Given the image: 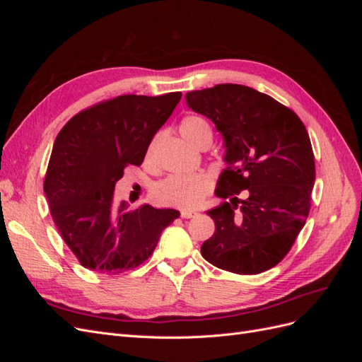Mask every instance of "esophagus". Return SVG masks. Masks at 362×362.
<instances>
[{
  "instance_id": "esophagus-1",
  "label": "esophagus",
  "mask_w": 362,
  "mask_h": 362,
  "mask_svg": "<svg viewBox=\"0 0 362 362\" xmlns=\"http://www.w3.org/2000/svg\"><path fill=\"white\" fill-rule=\"evenodd\" d=\"M196 214H198V213L190 211V210H182V211H181V217H182V218H190V217H194Z\"/></svg>"
}]
</instances>
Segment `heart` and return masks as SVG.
I'll list each match as a JSON object with an SVG mask.
<instances>
[{
    "mask_svg": "<svg viewBox=\"0 0 362 362\" xmlns=\"http://www.w3.org/2000/svg\"><path fill=\"white\" fill-rule=\"evenodd\" d=\"M181 134L190 145L202 137H211V127L201 116H189L182 119ZM211 178L206 173H187V175H172L166 180L158 182L154 189L156 199L163 205L194 208L198 206L205 194L211 190Z\"/></svg>",
    "mask_w": 362,
    "mask_h": 362,
    "instance_id": "heart-1",
    "label": "heart"
}]
</instances>
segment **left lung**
I'll use <instances>...</instances> for the list:
<instances>
[{"mask_svg": "<svg viewBox=\"0 0 362 362\" xmlns=\"http://www.w3.org/2000/svg\"><path fill=\"white\" fill-rule=\"evenodd\" d=\"M185 103L211 120L225 148L214 193L228 201L206 211L216 231L202 257L238 275L275 267L310 213L315 164L308 131L290 108L242 84L189 92Z\"/></svg>", "mask_w": 362, "mask_h": 362, "instance_id": "left-lung-1", "label": "left lung"}]
</instances>
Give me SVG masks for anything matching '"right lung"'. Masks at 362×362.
<instances>
[{"label":"right lung","instance_id":"right-lung-1","mask_svg":"<svg viewBox=\"0 0 362 362\" xmlns=\"http://www.w3.org/2000/svg\"><path fill=\"white\" fill-rule=\"evenodd\" d=\"M182 93L122 95L75 115L54 141L43 192L81 266L107 275L136 269L180 211L115 201V185L144 161Z\"/></svg>","mask_w":362,"mask_h":362}]
</instances>
